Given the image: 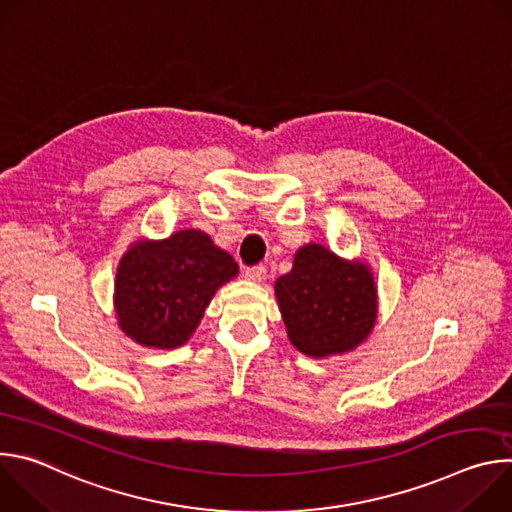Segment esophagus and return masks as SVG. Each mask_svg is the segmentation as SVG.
<instances>
[{
    "mask_svg": "<svg viewBox=\"0 0 512 512\" xmlns=\"http://www.w3.org/2000/svg\"><path fill=\"white\" fill-rule=\"evenodd\" d=\"M265 275H267L265 265H253V267H247V269H245V277H247L249 281H263Z\"/></svg>",
    "mask_w": 512,
    "mask_h": 512,
    "instance_id": "1",
    "label": "esophagus"
}]
</instances>
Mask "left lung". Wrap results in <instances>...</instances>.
I'll use <instances>...</instances> for the list:
<instances>
[{
	"label": "left lung",
	"instance_id": "obj_1",
	"mask_svg": "<svg viewBox=\"0 0 512 512\" xmlns=\"http://www.w3.org/2000/svg\"><path fill=\"white\" fill-rule=\"evenodd\" d=\"M287 336L308 356L342 354L369 336L377 289L367 265L346 263L322 245L296 253L294 269L275 281Z\"/></svg>",
	"mask_w": 512,
	"mask_h": 512
}]
</instances>
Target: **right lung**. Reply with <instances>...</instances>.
Returning <instances> with one entry per match:
<instances>
[{
    "mask_svg": "<svg viewBox=\"0 0 512 512\" xmlns=\"http://www.w3.org/2000/svg\"><path fill=\"white\" fill-rule=\"evenodd\" d=\"M237 273L235 259L202 231H180L158 243L139 241L117 269L119 326L143 346H182L214 291Z\"/></svg>",
    "mask_w": 512,
    "mask_h": 512,
    "instance_id": "right-lung-1",
    "label": "right lung"
}]
</instances>
